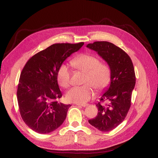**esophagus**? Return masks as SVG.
<instances>
[{
    "label": "esophagus",
    "mask_w": 158,
    "mask_h": 158,
    "mask_svg": "<svg viewBox=\"0 0 158 158\" xmlns=\"http://www.w3.org/2000/svg\"><path fill=\"white\" fill-rule=\"evenodd\" d=\"M76 105L77 106H83V107H85L88 105V104H76Z\"/></svg>",
    "instance_id": "1"
}]
</instances>
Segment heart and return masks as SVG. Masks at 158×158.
<instances>
[{"label":"heart","instance_id":"heart-1","mask_svg":"<svg viewBox=\"0 0 158 158\" xmlns=\"http://www.w3.org/2000/svg\"><path fill=\"white\" fill-rule=\"evenodd\" d=\"M71 64L75 69L85 73L83 80L85 85L75 86L66 94V98L69 102L84 104L93 96L94 88L102 91L109 85L110 80V68L108 64L100 62V60L88 53H83L73 58ZM57 81L62 88L70 84V71L69 66L62 64L57 72Z\"/></svg>","mask_w":158,"mask_h":158}]
</instances>
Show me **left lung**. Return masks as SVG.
I'll return each instance as SVG.
<instances>
[{
	"label": "left lung",
	"instance_id": "obj_1",
	"mask_svg": "<svg viewBox=\"0 0 158 158\" xmlns=\"http://www.w3.org/2000/svg\"><path fill=\"white\" fill-rule=\"evenodd\" d=\"M96 52L110 68V83L96 103L98 114L88 122L102 132L115 128L125 119L131 105V97L136 83L135 69L130 56L119 47L107 41L87 45ZM106 101L107 105L102 102Z\"/></svg>",
	"mask_w": 158,
	"mask_h": 158
}]
</instances>
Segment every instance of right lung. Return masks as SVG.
<instances>
[{
	"label": "right lung",
	"mask_w": 158,
	"mask_h": 158,
	"mask_svg": "<svg viewBox=\"0 0 158 158\" xmlns=\"http://www.w3.org/2000/svg\"><path fill=\"white\" fill-rule=\"evenodd\" d=\"M84 43H56L33 56L20 75L17 91L20 115L30 128L48 134L62 125L70 105L58 102L62 93L57 72L64 60Z\"/></svg>",
	"instance_id": "1"
}]
</instances>
